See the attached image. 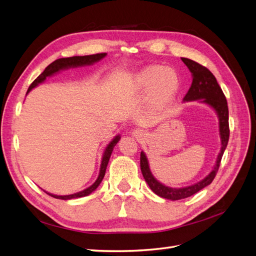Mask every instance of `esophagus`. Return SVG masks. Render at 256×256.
<instances>
[{"instance_id":"34e87169","label":"esophagus","mask_w":256,"mask_h":256,"mask_svg":"<svg viewBox=\"0 0 256 256\" xmlns=\"http://www.w3.org/2000/svg\"><path fill=\"white\" fill-rule=\"evenodd\" d=\"M134 136L136 138H141V136H145V132H144L143 130H141V129H136V130L134 131Z\"/></svg>"}]
</instances>
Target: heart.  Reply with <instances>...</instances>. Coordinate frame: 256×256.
Masks as SVG:
<instances>
[{
  "instance_id": "obj_1",
  "label": "heart",
  "mask_w": 256,
  "mask_h": 256,
  "mask_svg": "<svg viewBox=\"0 0 256 256\" xmlns=\"http://www.w3.org/2000/svg\"><path fill=\"white\" fill-rule=\"evenodd\" d=\"M180 76L172 68L159 65L147 66L138 72L132 79V86L138 90H150V104L158 106L171 100L180 90Z\"/></svg>"
}]
</instances>
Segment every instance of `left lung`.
<instances>
[{
    "label": "left lung",
    "instance_id": "obj_1",
    "mask_svg": "<svg viewBox=\"0 0 256 256\" xmlns=\"http://www.w3.org/2000/svg\"><path fill=\"white\" fill-rule=\"evenodd\" d=\"M182 60L189 68L192 74V84L187 94L184 97V102H191V100H200V102L207 104L216 110L219 116V130L221 136V150L216 158V162L212 168V171L209 173L203 180H200L194 184H191L189 187L184 188H171L160 184L156 178L152 176L150 170L148 161L145 156V154L141 152L140 164L143 177L146 182L148 184L150 188L156 193L157 196L164 198L168 200H177L189 198L196 192L205 188L206 186L210 184L214 180V177L218 173V170L221 164V159L223 152L226 148V145L230 138V127H228V108L226 98L224 96L220 85L216 82L214 76L210 72L209 69L205 66L200 65L196 62L190 58H182Z\"/></svg>",
    "mask_w": 256,
    "mask_h": 256
}]
</instances>
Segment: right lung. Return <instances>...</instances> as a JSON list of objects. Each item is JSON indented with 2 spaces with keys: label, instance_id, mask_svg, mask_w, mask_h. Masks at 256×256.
Masks as SVG:
<instances>
[{
  "label": "right lung",
  "instance_id": "obj_1",
  "mask_svg": "<svg viewBox=\"0 0 256 256\" xmlns=\"http://www.w3.org/2000/svg\"><path fill=\"white\" fill-rule=\"evenodd\" d=\"M106 56V53H97V54H92V56H72V58H58L56 60H54L53 63H51L47 68L44 69V72H42L37 78L33 81V83L30 85V88L28 90V92L34 88L35 86H37L38 84L44 82L46 80L47 76H52L53 74H56L62 69H66V68H70V67H78V66H84V65H90L94 64L95 62H98L102 58H104ZM26 92V94H28ZM120 136H115L113 140L109 143V145L106 146V148L104 150V157H102V166H100V172H99V176L97 178V180L92 184L90 187L86 188L83 191H80L78 193H74V194H69V196H54L51 194V193L46 192L47 194L51 196L52 198H60V200H72V198H82V196H86L92 191H95L97 189L98 186L102 182V180H104V174H106V166L109 164V160L111 157V154L113 152L114 146L118 144V142L120 141Z\"/></svg>",
  "mask_w": 256,
  "mask_h": 256
}]
</instances>
